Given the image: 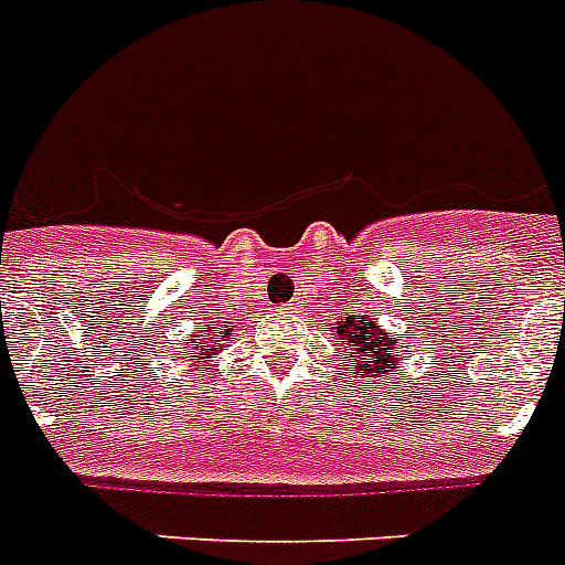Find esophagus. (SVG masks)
I'll return each mask as SVG.
<instances>
[{
  "label": "esophagus",
  "mask_w": 565,
  "mask_h": 565,
  "mask_svg": "<svg viewBox=\"0 0 565 565\" xmlns=\"http://www.w3.org/2000/svg\"><path fill=\"white\" fill-rule=\"evenodd\" d=\"M284 310H287V313H292V310H296V307H292V305H284Z\"/></svg>",
  "instance_id": "esophagus-1"
}]
</instances>
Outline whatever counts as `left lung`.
<instances>
[{"instance_id":"obj_1","label":"left lung","mask_w":565,"mask_h":565,"mask_svg":"<svg viewBox=\"0 0 565 565\" xmlns=\"http://www.w3.org/2000/svg\"><path fill=\"white\" fill-rule=\"evenodd\" d=\"M342 345H345V356L342 360L351 362V374L360 377H386L388 369H397L401 354H394V342L397 339L388 337L386 330L377 322H371L369 316L354 319L345 316V322H339L337 328Z\"/></svg>"}]
</instances>
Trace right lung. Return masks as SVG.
<instances>
[{"instance_id":"1","label":"right lung","mask_w":565,"mask_h":565,"mask_svg":"<svg viewBox=\"0 0 565 565\" xmlns=\"http://www.w3.org/2000/svg\"><path fill=\"white\" fill-rule=\"evenodd\" d=\"M205 328H209V324H205ZM228 339H232V324L220 328L217 333H209V339H200V342H196V348H194L196 356H200V360H211L217 348H226ZM185 342H188V339H185Z\"/></svg>"}]
</instances>
